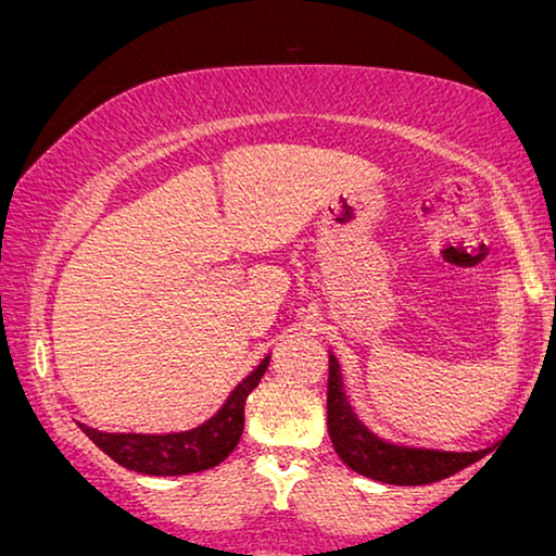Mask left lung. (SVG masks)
Masks as SVG:
<instances>
[{"label": "left lung", "instance_id": "1", "mask_svg": "<svg viewBox=\"0 0 556 556\" xmlns=\"http://www.w3.org/2000/svg\"><path fill=\"white\" fill-rule=\"evenodd\" d=\"M328 433L336 454L349 469L364 473L383 484L418 486L446 479L452 473L479 462L477 452H446L421 444H404L376 437L358 421L349 401L343 396L341 366L333 353H328Z\"/></svg>", "mask_w": 556, "mask_h": 556}]
</instances>
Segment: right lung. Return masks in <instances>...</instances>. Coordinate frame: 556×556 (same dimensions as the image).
Masks as SVG:
<instances>
[{
  "instance_id": "add662e5",
  "label": "right lung",
  "mask_w": 556,
  "mask_h": 556,
  "mask_svg": "<svg viewBox=\"0 0 556 556\" xmlns=\"http://www.w3.org/2000/svg\"><path fill=\"white\" fill-rule=\"evenodd\" d=\"M265 356L251 376H245L225 401L223 408L205 424L180 433H104L79 424L87 437L98 444L112 462L125 469L150 473V477H180V473L203 471L218 466L238 446L245 424V399L268 368Z\"/></svg>"
}]
</instances>
